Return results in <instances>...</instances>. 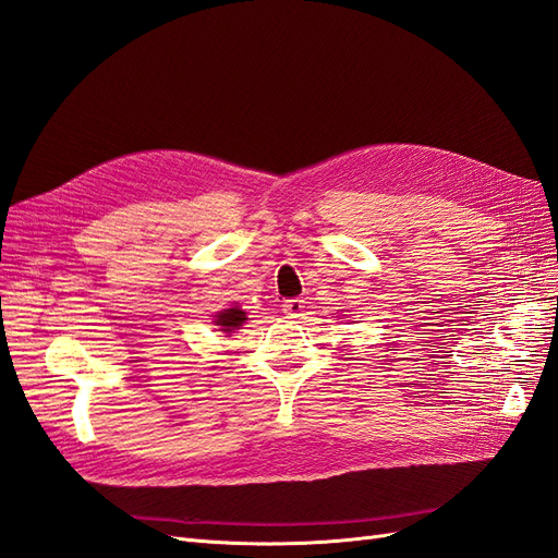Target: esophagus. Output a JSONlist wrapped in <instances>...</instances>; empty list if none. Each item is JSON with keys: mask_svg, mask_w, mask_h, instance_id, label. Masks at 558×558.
Instances as JSON below:
<instances>
[{"mask_svg": "<svg viewBox=\"0 0 558 558\" xmlns=\"http://www.w3.org/2000/svg\"><path fill=\"white\" fill-rule=\"evenodd\" d=\"M283 312H286V316H289V318L302 316V312H305V300H302V298L286 300V302H283Z\"/></svg>", "mask_w": 558, "mask_h": 558, "instance_id": "esophagus-1", "label": "esophagus"}]
</instances>
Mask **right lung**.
I'll return each mask as SVG.
<instances>
[{
    "mask_svg": "<svg viewBox=\"0 0 558 558\" xmlns=\"http://www.w3.org/2000/svg\"><path fill=\"white\" fill-rule=\"evenodd\" d=\"M244 320H246V312L244 310L230 307V310L218 312L216 318H214V324L221 328V332H232V330H238L244 324Z\"/></svg>",
    "mask_w": 558,
    "mask_h": 558,
    "instance_id": "1",
    "label": "right lung"
}]
</instances>
